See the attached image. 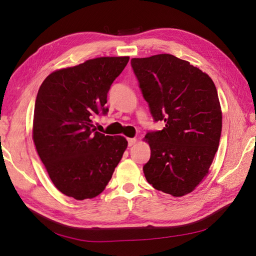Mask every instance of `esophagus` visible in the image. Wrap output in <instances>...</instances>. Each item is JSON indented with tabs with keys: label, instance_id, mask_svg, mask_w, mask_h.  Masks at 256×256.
<instances>
[{
	"label": "esophagus",
	"instance_id": "obj_1",
	"mask_svg": "<svg viewBox=\"0 0 256 256\" xmlns=\"http://www.w3.org/2000/svg\"><path fill=\"white\" fill-rule=\"evenodd\" d=\"M136 143V138H128V145L129 146H134Z\"/></svg>",
	"mask_w": 256,
	"mask_h": 256
}]
</instances>
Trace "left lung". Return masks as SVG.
<instances>
[{
	"label": "left lung",
	"mask_w": 256,
	"mask_h": 256,
	"mask_svg": "<svg viewBox=\"0 0 256 256\" xmlns=\"http://www.w3.org/2000/svg\"><path fill=\"white\" fill-rule=\"evenodd\" d=\"M131 67L154 120L166 122L145 136L150 147L146 180L173 196L188 194L208 174L218 150L222 112L214 83L172 54L132 58Z\"/></svg>",
	"instance_id": "obj_1"
}]
</instances>
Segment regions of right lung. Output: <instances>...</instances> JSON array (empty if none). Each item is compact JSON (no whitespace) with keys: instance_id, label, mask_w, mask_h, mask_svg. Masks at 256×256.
<instances>
[{"instance_id":"obj_1","label":"right lung","mask_w":256,"mask_h":256,"mask_svg":"<svg viewBox=\"0 0 256 256\" xmlns=\"http://www.w3.org/2000/svg\"><path fill=\"white\" fill-rule=\"evenodd\" d=\"M128 56L97 58L50 74L36 97L33 140L52 182L76 200L92 198L110 182L128 142L104 136L92 120L108 113L106 96Z\"/></svg>"}]
</instances>
